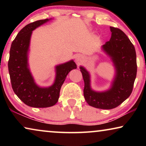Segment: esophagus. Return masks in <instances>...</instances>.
Here are the masks:
<instances>
[{"label": "esophagus", "mask_w": 146, "mask_h": 146, "mask_svg": "<svg viewBox=\"0 0 146 146\" xmlns=\"http://www.w3.org/2000/svg\"><path fill=\"white\" fill-rule=\"evenodd\" d=\"M76 62L78 63H80V62H82V57L81 56H78L76 58Z\"/></svg>", "instance_id": "esophagus-1"}]
</instances>
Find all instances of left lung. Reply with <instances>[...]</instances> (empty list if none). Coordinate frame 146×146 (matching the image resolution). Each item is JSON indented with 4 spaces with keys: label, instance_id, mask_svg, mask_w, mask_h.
I'll use <instances>...</instances> for the list:
<instances>
[{
    "label": "left lung",
    "instance_id": "8db88e82",
    "mask_svg": "<svg viewBox=\"0 0 146 146\" xmlns=\"http://www.w3.org/2000/svg\"><path fill=\"white\" fill-rule=\"evenodd\" d=\"M110 40L102 46V50L110 58L115 75L109 89L97 92L91 87L90 74L84 67L80 69L84 81V96L91 106L110 110L120 105L132 92L137 74L136 53L133 44L120 29L110 27Z\"/></svg>",
    "mask_w": 146,
    "mask_h": 146
}]
</instances>
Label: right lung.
Wrapping results in <instances>:
<instances>
[{
    "label": "right lung",
    "mask_w": 146,
    "mask_h": 146,
    "mask_svg": "<svg viewBox=\"0 0 146 146\" xmlns=\"http://www.w3.org/2000/svg\"><path fill=\"white\" fill-rule=\"evenodd\" d=\"M51 19L40 20L25 26L18 33L10 50L8 67L13 91L25 104L33 108H48L55 105L67 75L77 68L71 60L56 66L55 80L50 86L41 87L35 82L29 64L31 35L34 30Z\"/></svg>",
    "instance_id": "add662e5"
}]
</instances>
